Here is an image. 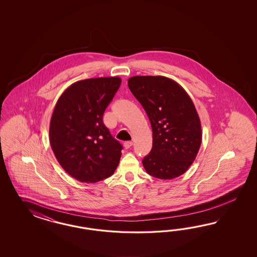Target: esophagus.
<instances>
[{"instance_id":"1","label":"esophagus","mask_w":257,"mask_h":257,"mask_svg":"<svg viewBox=\"0 0 257 257\" xmlns=\"http://www.w3.org/2000/svg\"><path fill=\"white\" fill-rule=\"evenodd\" d=\"M133 142L132 141H126L124 142V148L129 149L132 147Z\"/></svg>"}]
</instances>
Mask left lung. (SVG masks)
<instances>
[{
    "label": "left lung",
    "mask_w": 257,
    "mask_h": 257,
    "mask_svg": "<svg viewBox=\"0 0 257 257\" xmlns=\"http://www.w3.org/2000/svg\"><path fill=\"white\" fill-rule=\"evenodd\" d=\"M128 86L153 129V148L142 160L144 169L159 179L179 177L193 163L202 143L193 101L178 83L164 76H133Z\"/></svg>",
    "instance_id": "left-lung-1"
}]
</instances>
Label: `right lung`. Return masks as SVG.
Segmentation results:
<instances>
[{
    "label": "right lung",
    "mask_w": 257,
    "mask_h": 257,
    "mask_svg": "<svg viewBox=\"0 0 257 257\" xmlns=\"http://www.w3.org/2000/svg\"><path fill=\"white\" fill-rule=\"evenodd\" d=\"M119 77L90 78L69 86L55 104L50 123V143L57 161L71 177L96 183L111 176L122 145L102 121L120 86Z\"/></svg>",
    "instance_id": "right-lung-1"
}]
</instances>
